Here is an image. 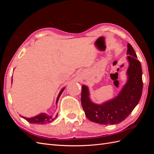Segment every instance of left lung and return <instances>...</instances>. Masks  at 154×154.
Instances as JSON below:
<instances>
[{
    "label": "left lung",
    "instance_id": "obj_1",
    "mask_svg": "<svg viewBox=\"0 0 154 154\" xmlns=\"http://www.w3.org/2000/svg\"><path fill=\"white\" fill-rule=\"evenodd\" d=\"M127 80L118 96L97 104L91 100L88 87L82 85V105L87 118L91 122L102 125L119 124L128 117L140 100L143 91L141 65L130 44H127Z\"/></svg>",
    "mask_w": 154,
    "mask_h": 154
}]
</instances>
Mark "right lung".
Returning a JSON list of instances; mask_svg holds the SVG:
<instances>
[{
  "instance_id": "add662e5",
  "label": "right lung",
  "mask_w": 154,
  "mask_h": 154,
  "mask_svg": "<svg viewBox=\"0 0 154 154\" xmlns=\"http://www.w3.org/2000/svg\"><path fill=\"white\" fill-rule=\"evenodd\" d=\"M13 79L11 80V83ZM65 89V87H63L62 89L60 91L59 94L57 97V101H56V105H57L58 103V101L60 98V96H61L62 93L63 92V91ZM22 118H24V119H26V121H27L29 123H36V124H40V125H44V124H46L48 123H51L52 122L53 120L55 119V118L58 116V114L56 115L55 116H49L48 114H47L46 113H40L38 115L35 116L34 117L32 118H26V117H24V116H20Z\"/></svg>"
}]
</instances>
